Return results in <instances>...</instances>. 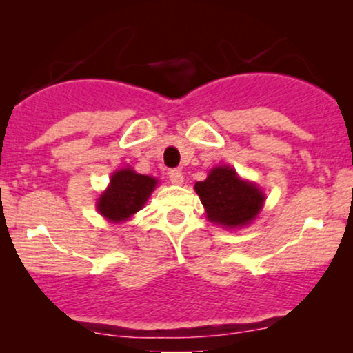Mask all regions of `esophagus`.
<instances>
[{"mask_svg":"<svg viewBox=\"0 0 353 353\" xmlns=\"http://www.w3.org/2000/svg\"><path fill=\"white\" fill-rule=\"evenodd\" d=\"M168 180H170L173 185H181L185 176H183V173L180 170H170L168 172Z\"/></svg>","mask_w":353,"mask_h":353,"instance_id":"esophagus-1","label":"esophagus"}]
</instances>
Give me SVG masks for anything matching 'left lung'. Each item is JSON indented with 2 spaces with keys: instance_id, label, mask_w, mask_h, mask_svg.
I'll return each mask as SVG.
<instances>
[{
  "instance_id": "left-lung-1",
  "label": "left lung",
  "mask_w": 353,
  "mask_h": 353,
  "mask_svg": "<svg viewBox=\"0 0 353 353\" xmlns=\"http://www.w3.org/2000/svg\"><path fill=\"white\" fill-rule=\"evenodd\" d=\"M207 219L225 228H241L255 220L265 194L257 185L238 176L231 167L212 168L204 181L194 185Z\"/></svg>"
}]
</instances>
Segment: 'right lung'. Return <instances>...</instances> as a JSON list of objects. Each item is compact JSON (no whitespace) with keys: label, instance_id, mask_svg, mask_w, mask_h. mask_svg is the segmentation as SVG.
<instances>
[{"label":"right lung","instance_id":"obj_1","mask_svg":"<svg viewBox=\"0 0 353 353\" xmlns=\"http://www.w3.org/2000/svg\"><path fill=\"white\" fill-rule=\"evenodd\" d=\"M157 185L156 178L139 175L133 168H122L110 176V183L96 204V209L112 223L128 220L146 204Z\"/></svg>","mask_w":353,"mask_h":353}]
</instances>
